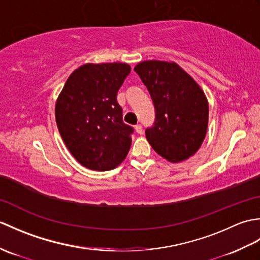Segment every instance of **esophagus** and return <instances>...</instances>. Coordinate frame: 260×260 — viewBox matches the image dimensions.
I'll return each instance as SVG.
<instances>
[{
  "label": "esophagus",
  "instance_id": "34e87169",
  "mask_svg": "<svg viewBox=\"0 0 260 260\" xmlns=\"http://www.w3.org/2000/svg\"><path fill=\"white\" fill-rule=\"evenodd\" d=\"M135 132L137 134H143V127L141 124L135 125Z\"/></svg>",
  "mask_w": 260,
  "mask_h": 260
}]
</instances>
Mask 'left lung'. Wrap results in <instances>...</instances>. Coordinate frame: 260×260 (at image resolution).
<instances>
[{"instance_id": "left-lung-1", "label": "left lung", "mask_w": 260, "mask_h": 260, "mask_svg": "<svg viewBox=\"0 0 260 260\" xmlns=\"http://www.w3.org/2000/svg\"><path fill=\"white\" fill-rule=\"evenodd\" d=\"M150 92L155 120L145 135L153 150L170 162L192 156L207 134L209 105L197 82L174 62L148 60L134 68Z\"/></svg>"}]
</instances>
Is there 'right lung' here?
<instances>
[{
  "instance_id": "right-lung-1",
  "label": "right lung",
  "mask_w": 260,
  "mask_h": 260,
  "mask_svg": "<svg viewBox=\"0 0 260 260\" xmlns=\"http://www.w3.org/2000/svg\"><path fill=\"white\" fill-rule=\"evenodd\" d=\"M131 73L127 63H87L66 81L56 121L73 156L89 170L109 171L124 161L134 128L123 121L117 92Z\"/></svg>"
}]
</instances>
